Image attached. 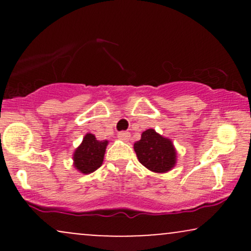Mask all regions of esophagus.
Masks as SVG:
<instances>
[{"label":"esophagus","mask_w":251,"mask_h":251,"mask_svg":"<svg viewBox=\"0 0 251 251\" xmlns=\"http://www.w3.org/2000/svg\"><path fill=\"white\" fill-rule=\"evenodd\" d=\"M129 137H131V134H129V132H126V131L119 132V134H118V138L124 140V142H127V140L129 139Z\"/></svg>","instance_id":"esophagus-1"}]
</instances>
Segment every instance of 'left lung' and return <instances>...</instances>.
Segmentation results:
<instances>
[{
  "mask_svg": "<svg viewBox=\"0 0 251 251\" xmlns=\"http://www.w3.org/2000/svg\"><path fill=\"white\" fill-rule=\"evenodd\" d=\"M138 160L150 171L164 174L174 169L177 162V152L169 138L163 137L149 128L142 133V139L134 143Z\"/></svg>",
  "mask_w": 251,
  "mask_h": 251,
  "instance_id": "8db88e82",
  "label": "left lung"
}]
</instances>
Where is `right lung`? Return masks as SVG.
<instances>
[{
	"mask_svg": "<svg viewBox=\"0 0 251 251\" xmlns=\"http://www.w3.org/2000/svg\"><path fill=\"white\" fill-rule=\"evenodd\" d=\"M107 144V140H98L94 134H86L79 148L74 151V168L85 175L99 169L103 162Z\"/></svg>",
	"mask_w": 251,
	"mask_h": 251,
	"instance_id": "obj_1",
	"label": "right lung"
}]
</instances>
